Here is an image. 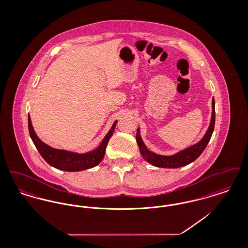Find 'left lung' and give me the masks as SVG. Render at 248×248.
<instances>
[{
  "mask_svg": "<svg viewBox=\"0 0 248 248\" xmlns=\"http://www.w3.org/2000/svg\"><path fill=\"white\" fill-rule=\"evenodd\" d=\"M215 120H216V112H215V99L213 97L212 99V118H211V123L208 127L207 132L205 133L204 137L200 142H198L196 145H193L189 147L188 149L175 154L173 156H162L158 154L151 153L143 143L140 134V129H138L137 133V142L139 144L140 153H141L143 158L149 162L150 164L157 166V167H165V168H177L181 167L184 165H189L195 161L202 153L204 151L206 148L208 142L210 140L212 137L213 131L215 127Z\"/></svg>",
  "mask_w": 248,
  "mask_h": 248,
  "instance_id": "8db88e82",
  "label": "left lung"
}]
</instances>
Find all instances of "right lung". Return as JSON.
I'll use <instances>...</instances> for the list:
<instances>
[{
	"label": "right lung",
	"instance_id": "1",
	"mask_svg": "<svg viewBox=\"0 0 248 248\" xmlns=\"http://www.w3.org/2000/svg\"><path fill=\"white\" fill-rule=\"evenodd\" d=\"M116 123L117 122L113 124L111 129L108 131L105 139L95 151L88 154H78L53 149L46 144H45L44 142L41 141L39 138L36 136L35 132L31 125L30 115L28 118L30 136L34 143L38 152L42 155V157L46 160V163L52 165L53 167L63 171H68V172H75V171H82L85 169H89L98 165L102 161L106 151L108 142L113 134Z\"/></svg>",
	"mask_w": 248,
	"mask_h": 248
}]
</instances>
